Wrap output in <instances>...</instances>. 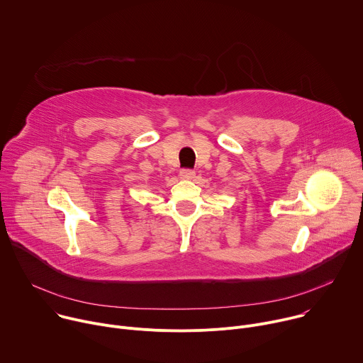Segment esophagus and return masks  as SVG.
Here are the masks:
<instances>
[{
    "label": "esophagus",
    "instance_id": "esophagus-1",
    "mask_svg": "<svg viewBox=\"0 0 363 363\" xmlns=\"http://www.w3.org/2000/svg\"><path fill=\"white\" fill-rule=\"evenodd\" d=\"M179 177L182 179H192L195 177V171L189 169V168H184V169L179 171Z\"/></svg>",
    "mask_w": 363,
    "mask_h": 363
}]
</instances>
